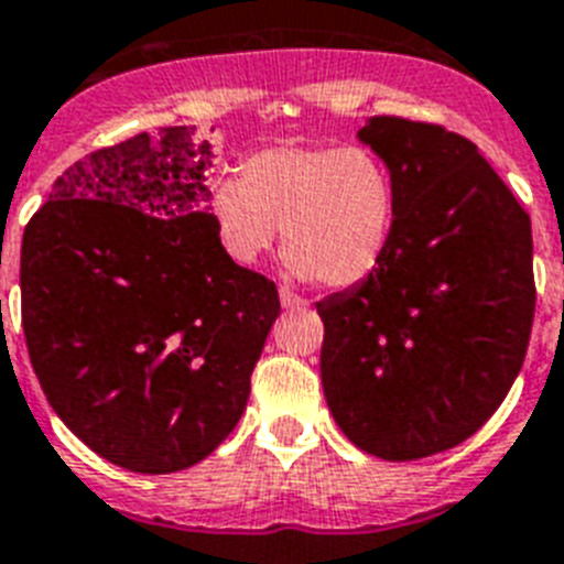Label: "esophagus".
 Segmentation results:
<instances>
[{
  "instance_id": "obj_1",
  "label": "esophagus",
  "mask_w": 564,
  "mask_h": 564,
  "mask_svg": "<svg viewBox=\"0 0 564 564\" xmlns=\"http://www.w3.org/2000/svg\"><path fill=\"white\" fill-rule=\"evenodd\" d=\"M279 302L285 311H302L308 305V300H302L300 293H293L291 288H279Z\"/></svg>"
}]
</instances>
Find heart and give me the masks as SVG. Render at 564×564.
I'll return each mask as SVG.
<instances>
[{
	"instance_id": "1",
	"label": "heart",
	"mask_w": 564,
	"mask_h": 564,
	"mask_svg": "<svg viewBox=\"0 0 564 564\" xmlns=\"http://www.w3.org/2000/svg\"><path fill=\"white\" fill-rule=\"evenodd\" d=\"M209 221L236 264H256L285 236V262L332 288L362 282L383 262L398 225V181L366 147L259 149L239 178L209 189Z\"/></svg>"
}]
</instances>
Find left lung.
Masks as SVG:
<instances>
[{
	"mask_svg": "<svg viewBox=\"0 0 564 564\" xmlns=\"http://www.w3.org/2000/svg\"><path fill=\"white\" fill-rule=\"evenodd\" d=\"M398 181L375 273L316 302L323 392L362 453L438 455L476 435L528 355L530 216L478 147L444 126L371 118L357 132Z\"/></svg>",
	"mask_w": 564,
	"mask_h": 564,
	"instance_id": "1",
	"label": "left lung"
}]
</instances>
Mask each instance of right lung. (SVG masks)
Instances as JSON below:
<instances>
[{
    "instance_id": "right-lung-1",
    "label": "right lung",
    "mask_w": 564,
    "mask_h": 564,
    "mask_svg": "<svg viewBox=\"0 0 564 564\" xmlns=\"http://www.w3.org/2000/svg\"><path fill=\"white\" fill-rule=\"evenodd\" d=\"M213 147L187 126L97 149L22 236V328L51 409L100 458L164 476L207 458L248 406L279 316L271 279L221 250Z\"/></svg>"
}]
</instances>
